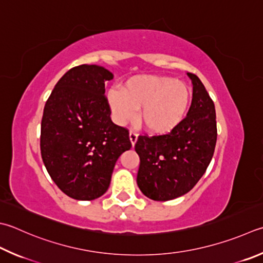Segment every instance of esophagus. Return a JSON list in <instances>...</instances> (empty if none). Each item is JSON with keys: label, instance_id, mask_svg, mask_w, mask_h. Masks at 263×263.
I'll use <instances>...</instances> for the list:
<instances>
[{"label": "esophagus", "instance_id": "esophagus-1", "mask_svg": "<svg viewBox=\"0 0 263 263\" xmlns=\"http://www.w3.org/2000/svg\"><path fill=\"white\" fill-rule=\"evenodd\" d=\"M129 138H130L132 144H133V146H134V145H135L136 141H137V133L134 132V130H130V132H129Z\"/></svg>", "mask_w": 263, "mask_h": 263}]
</instances>
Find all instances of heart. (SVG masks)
<instances>
[{
	"label": "heart",
	"mask_w": 263,
	"mask_h": 263,
	"mask_svg": "<svg viewBox=\"0 0 263 263\" xmlns=\"http://www.w3.org/2000/svg\"><path fill=\"white\" fill-rule=\"evenodd\" d=\"M191 91L184 82L173 78L141 76L128 80L122 90L107 92L108 105L119 125L140 119L146 129L162 135L180 125L189 110Z\"/></svg>",
	"instance_id": "1"
}]
</instances>
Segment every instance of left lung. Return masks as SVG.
<instances>
[{
  "label": "left lung",
  "instance_id": "left-lung-1",
  "mask_svg": "<svg viewBox=\"0 0 263 263\" xmlns=\"http://www.w3.org/2000/svg\"><path fill=\"white\" fill-rule=\"evenodd\" d=\"M191 79L192 102L186 117L175 129L162 135H140L137 185L157 201L175 199L189 192L209 167L216 144L215 107L196 74Z\"/></svg>",
  "mask_w": 263,
  "mask_h": 263
}]
</instances>
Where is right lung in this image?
Returning a JSON list of instances; mask_svg holds the SVG:
<instances>
[{
  "label": "right lung",
  "instance_id": "1",
  "mask_svg": "<svg viewBox=\"0 0 263 263\" xmlns=\"http://www.w3.org/2000/svg\"><path fill=\"white\" fill-rule=\"evenodd\" d=\"M113 74L97 65H79L61 78L49 96L40 147L56 185L77 200L106 192L118 158L132 147L129 132L111 120L105 81Z\"/></svg>",
  "mask_w": 263,
  "mask_h": 263
}]
</instances>
